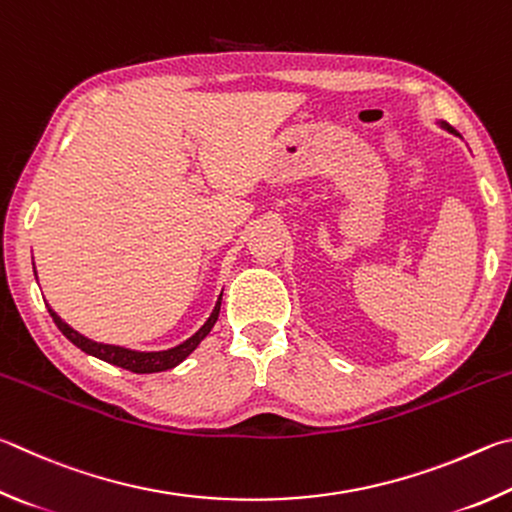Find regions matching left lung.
I'll list each match as a JSON object with an SVG mask.
<instances>
[{"label":"left lung","instance_id":"left-lung-1","mask_svg":"<svg viewBox=\"0 0 512 512\" xmlns=\"http://www.w3.org/2000/svg\"><path fill=\"white\" fill-rule=\"evenodd\" d=\"M443 128H445L447 132H452V134H459V132H456V130L452 128V125H447V123H443Z\"/></svg>","mask_w":512,"mask_h":512}]
</instances>
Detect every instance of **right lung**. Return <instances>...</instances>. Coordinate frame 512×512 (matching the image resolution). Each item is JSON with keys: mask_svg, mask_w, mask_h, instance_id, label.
Listing matches in <instances>:
<instances>
[{"mask_svg": "<svg viewBox=\"0 0 512 512\" xmlns=\"http://www.w3.org/2000/svg\"><path fill=\"white\" fill-rule=\"evenodd\" d=\"M220 303H222V294H220L218 303H215L211 317L206 319V324L200 330H197L193 337H188L186 342H182L175 348H168V351H150V353L130 351V348L114 346V344L94 342V339H87L85 335H80L78 330L67 326L65 321H62L51 308H49V315L53 317V321H56L60 333L65 335L71 344H76L80 351H85L87 355H94V357H98V360H103L107 364H114V366H121V369L132 371V373H159V371L173 369V366H177L179 362H184L186 357L191 355L197 346H200L202 339L211 333L215 321H218Z\"/></svg>", "mask_w": 512, "mask_h": 512, "instance_id": "obj_1", "label": "right lung"}]
</instances>
